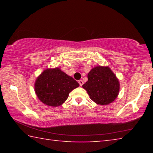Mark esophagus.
I'll list each match as a JSON object with an SVG mask.
<instances>
[{"mask_svg": "<svg viewBox=\"0 0 153 153\" xmlns=\"http://www.w3.org/2000/svg\"><path fill=\"white\" fill-rule=\"evenodd\" d=\"M78 82H79V86H82V85H83V84H84V82H83V80H82V79H80V80H79Z\"/></svg>", "mask_w": 153, "mask_h": 153, "instance_id": "esophagus-1", "label": "esophagus"}]
</instances>
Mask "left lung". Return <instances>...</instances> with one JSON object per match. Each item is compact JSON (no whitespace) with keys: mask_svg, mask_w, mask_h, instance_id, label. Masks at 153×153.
Masks as SVG:
<instances>
[{"mask_svg":"<svg viewBox=\"0 0 153 153\" xmlns=\"http://www.w3.org/2000/svg\"><path fill=\"white\" fill-rule=\"evenodd\" d=\"M82 87L94 102L100 105H107L117 97L120 84L109 67L97 66L88 74V81Z\"/></svg>","mask_w":153,"mask_h":153,"instance_id":"obj_1","label":"left lung"}]
</instances>
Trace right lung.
<instances>
[{
  "instance_id": "1",
  "label": "right lung",
  "mask_w": 153,
  "mask_h": 153,
  "mask_svg": "<svg viewBox=\"0 0 153 153\" xmlns=\"http://www.w3.org/2000/svg\"><path fill=\"white\" fill-rule=\"evenodd\" d=\"M79 86L73 77L61 69H46L36 79L35 92L41 102L58 107L65 101L69 92Z\"/></svg>"
}]
</instances>
